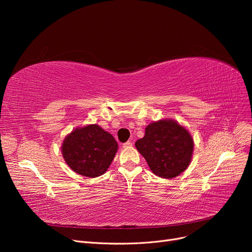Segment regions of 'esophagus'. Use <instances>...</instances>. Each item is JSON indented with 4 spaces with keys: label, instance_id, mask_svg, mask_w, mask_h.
I'll return each mask as SVG.
<instances>
[{
    "label": "esophagus",
    "instance_id": "34e87169",
    "mask_svg": "<svg viewBox=\"0 0 252 252\" xmlns=\"http://www.w3.org/2000/svg\"><path fill=\"white\" fill-rule=\"evenodd\" d=\"M131 146H132V142L131 141H128V142L123 144V147L124 148H128V147H131Z\"/></svg>",
    "mask_w": 252,
    "mask_h": 252
}]
</instances>
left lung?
<instances>
[{
  "label": "left lung",
  "instance_id": "8db88e82",
  "mask_svg": "<svg viewBox=\"0 0 252 252\" xmlns=\"http://www.w3.org/2000/svg\"><path fill=\"white\" fill-rule=\"evenodd\" d=\"M135 147L156 175L172 179L185 171L191 162L193 139L177 121L165 119L149 124Z\"/></svg>",
  "mask_w": 252,
  "mask_h": 252
}]
</instances>
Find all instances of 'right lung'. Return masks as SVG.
<instances>
[{"label":"right lung","instance_id":"add662e5","mask_svg":"<svg viewBox=\"0 0 252 252\" xmlns=\"http://www.w3.org/2000/svg\"><path fill=\"white\" fill-rule=\"evenodd\" d=\"M117 151V141L96 124L75 128L62 144L66 164L87 178L100 177L107 171Z\"/></svg>","mask_w":252,"mask_h":252}]
</instances>
